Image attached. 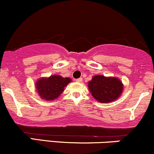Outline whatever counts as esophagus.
Masks as SVG:
<instances>
[{"label":"esophagus","mask_w":154,"mask_h":154,"mask_svg":"<svg viewBox=\"0 0 154 154\" xmlns=\"http://www.w3.org/2000/svg\"><path fill=\"white\" fill-rule=\"evenodd\" d=\"M75 81H76V82H82V78L76 79Z\"/></svg>","instance_id":"obj_1"}]
</instances>
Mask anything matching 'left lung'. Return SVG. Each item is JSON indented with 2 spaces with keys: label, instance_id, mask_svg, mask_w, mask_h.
I'll return each mask as SVG.
<instances>
[{
  "label": "left lung",
  "instance_id": "8db88e82",
  "mask_svg": "<svg viewBox=\"0 0 154 154\" xmlns=\"http://www.w3.org/2000/svg\"><path fill=\"white\" fill-rule=\"evenodd\" d=\"M88 88L95 99L100 103L113 101L122 93V83L115 77L96 75L88 82Z\"/></svg>",
  "mask_w": 154,
  "mask_h": 154
}]
</instances>
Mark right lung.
Wrapping results in <instances>:
<instances>
[{"label": "right lung", "mask_w": 154, "mask_h": 154, "mask_svg": "<svg viewBox=\"0 0 154 154\" xmlns=\"http://www.w3.org/2000/svg\"><path fill=\"white\" fill-rule=\"evenodd\" d=\"M71 82V79L58 75L51 76L49 78L40 79L36 82V88L42 99L54 100L63 91V88Z\"/></svg>", "instance_id": "right-lung-1"}]
</instances>
